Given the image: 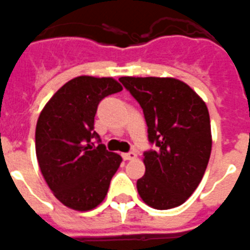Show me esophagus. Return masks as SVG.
Instances as JSON below:
<instances>
[{"label": "esophagus", "mask_w": 250, "mask_h": 250, "mask_svg": "<svg viewBox=\"0 0 250 250\" xmlns=\"http://www.w3.org/2000/svg\"><path fill=\"white\" fill-rule=\"evenodd\" d=\"M136 157V153L135 152H126V153H123V159L124 160H134Z\"/></svg>", "instance_id": "esophagus-1"}]
</instances>
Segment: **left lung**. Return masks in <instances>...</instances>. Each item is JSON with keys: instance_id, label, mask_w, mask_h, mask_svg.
<instances>
[{"instance_id": "obj_1", "label": "left lung", "mask_w": 250, "mask_h": 250, "mask_svg": "<svg viewBox=\"0 0 250 250\" xmlns=\"http://www.w3.org/2000/svg\"><path fill=\"white\" fill-rule=\"evenodd\" d=\"M143 107L148 141L156 150L144 153L145 175L137 192L147 206L170 209L181 206L198 187L212 150L206 103L175 78L119 79Z\"/></svg>"}]
</instances>
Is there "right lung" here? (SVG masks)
<instances>
[{
	"instance_id": "1",
	"label": "right lung",
	"mask_w": 250,
	"mask_h": 250,
	"mask_svg": "<svg viewBox=\"0 0 250 250\" xmlns=\"http://www.w3.org/2000/svg\"><path fill=\"white\" fill-rule=\"evenodd\" d=\"M123 86L113 78L82 75L64 84L41 111L36 155L54 196L72 209L85 212L104 201L120 155L110 152L94 131L99 103Z\"/></svg>"
}]
</instances>
